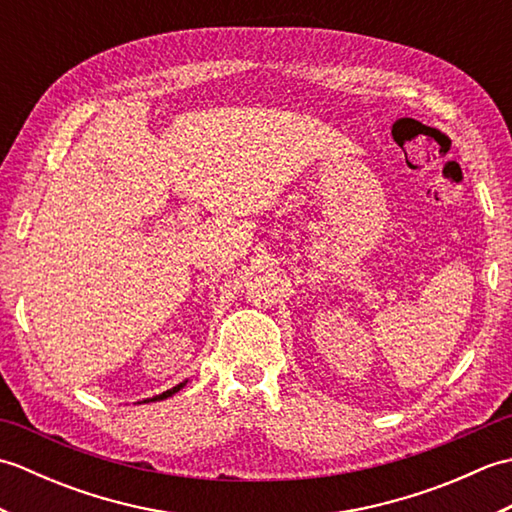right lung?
<instances>
[{"label": "right lung", "mask_w": 512, "mask_h": 512, "mask_svg": "<svg viewBox=\"0 0 512 512\" xmlns=\"http://www.w3.org/2000/svg\"><path fill=\"white\" fill-rule=\"evenodd\" d=\"M189 380H182V383H178L176 387H171V389H167V391H162V394H158V396H154V398H145V400H140V402H156V400H165V398H169V396H173V394H178V391L187 385Z\"/></svg>", "instance_id": "add662e5"}]
</instances>
